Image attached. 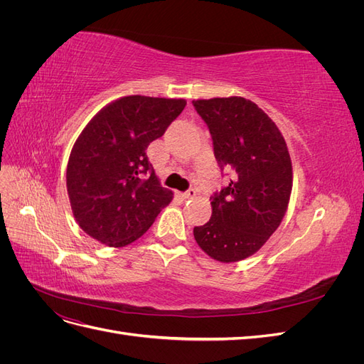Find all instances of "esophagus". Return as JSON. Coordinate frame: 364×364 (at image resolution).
Masks as SVG:
<instances>
[{"label":"esophagus","mask_w":364,"mask_h":364,"mask_svg":"<svg viewBox=\"0 0 364 364\" xmlns=\"http://www.w3.org/2000/svg\"><path fill=\"white\" fill-rule=\"evenodd\" d=\"M194 196H196V190H188L186 193H179V197H181V199H183V200L193 199Z\"/></svg>","instance_id":"esophagus-1"}]
</instances>
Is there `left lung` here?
<instances>
[{
	"label": "left lung",
	"mask_w": 364,
	"mask_h": 364,
	"mask_svg": "<svg viewBox=\"0 0 364 364\" xmlns=\"http://www.w3.org/2000/svg\"><path fill=\"white\" fill-rule=\"evenodd\" d=\"M208 124L220 168L234 171L213 196V215L196 226V243L220 262H238L257 253L287 213L291 158L281 130L255 103L243 97L193 100Z\"/></svg>",
	"instance_id": "8db88e82"
}]
</instances>
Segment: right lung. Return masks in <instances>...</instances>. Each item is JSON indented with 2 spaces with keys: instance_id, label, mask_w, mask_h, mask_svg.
I'll use <instances>...</instances> for the list:
<instances>
[{
  "instance_id": "obj_1",
  "label": "right lung",
  "mask_w": 364,
  "mask_h": 364,
  "mask_svg": "<svg viewBox=\"0 0 364 364\" xmlns=\"http://www.w3.org/2000/svg\"><path fill=\"white\" fill-rule=\"evenodd\" d=\"M185 105L183 98L127 95L85 126L68 159L67 190L75 222L87 235L109 247L127 246L173 200L146 150Z\"/></svg>"
}]
</instances>
